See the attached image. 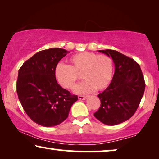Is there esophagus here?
Instances as JSON below:
<instances>
[{
  "mask_svg": "<svg viewBox=\"0 0 159 159\" xmlns=\"http://www.w3.org/2000/svg\"><path fill=\"white\" fill-rule=\"evenodd\" d=\"M79 99H82V100H83V99H85L86 98H87V96H85V95H79Z\"/></svg>",
  "mask_w": 159,
  "mask_h": 159,
  "instance_id": "esophagus-1",
  "label": "esophagus"
}]
</instances>
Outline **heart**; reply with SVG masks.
Returning a JSON list of instances; mask_svg holds the SVG:
<instances>
[{
  "mask_svg": "<svg viewBox=\"0 0 159 159\" xmlns=\"http://www.w3.org/2000/svg\"><path fill=\"white\" fill-rule=\"evenodd\" d=\"M69 65L58 64L55 76L58 83L66 89L74 88L79 75L85 80L80 83L75 92L85 94L102 90L107 87L111 79L113 62L106 55H97L90 52L76 54L69 58Z\"/></svg>",
  "mask_w": 159,
  "mask_h": 159,
  "instance_id": "heart-1",
  "label": "heart"
}]
</instances>
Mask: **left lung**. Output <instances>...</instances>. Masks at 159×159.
<instances>
[{
  "instance_id": "8db88e82",
  "label": "left lung",
  "mask_w": 159,
  "mask_h": 159,
  "mask_svg": "<svg viewBox=\"0 0 159 159\" xmlns=\"http://www.w3.org/2000/svg\"><path fill=\"white\" fill-rule=\"evenodd\" d=\"M98 51L111 56L115 72L109 85L98 95L101 105L94 116L105 125L120 124L133 116L138 108L145 89L143 74L133 59L114 50Z\"/></svg>"
}]
</instances>
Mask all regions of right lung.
I'll return each instance as SVG.
<instances>
[{
  "mask_svg": "<svg viewBox=\"0 0 159 159\" xmlns=\"http://www.w3.org/2000/svg\"><path fill=\"white\" fill-rule=\"evenodd\" d=\"M69 52L59 48L41 50L19 69L17 93L20 103L29 117L44 127L66 120L78 99L58 84L55 76L56 66Z\"/></svg>",
  "mask_w": 159,
  "mask_h": 159,
  "instance_id": "1",
  "label": "right lung"
}]
</instances>
